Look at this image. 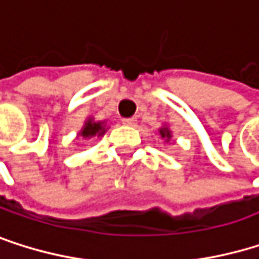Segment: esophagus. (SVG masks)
<instances>
[{"mask_svg": "<svg viewBox=\"0 0 259 259\" xmlns=\"http://www.w3.org/2000/svg\"><path fill=\"white\" fill-rule=\"evenodd\" d=\"M122 123H123V125H128V126H134V125H137V119H136V117L122 119Z\"/></svg>", "mask_w": 259, "mask_h": 259, "instance_id": "esophagus-1", "label": "esophagus"}]
</instances>
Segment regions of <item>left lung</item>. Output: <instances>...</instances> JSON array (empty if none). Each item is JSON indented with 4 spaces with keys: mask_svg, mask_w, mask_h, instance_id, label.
<instances>
[{
    "mask_svg": "<svg viewBox=\"0 0 259 259\" xmlns=\"http://www.w3.org/2000/svg\"><path fill=\"white\" fill-rule=\"evenodd\" d=\"M159 134H160L162 139H165V142H168V140L171 139V131L168 130V126H162V128L159 130Z\"/></svg>",
    "mask_w": 259,
    "mask_h": 259,
    "instance_id": "obj_1",
    "label": "left lung"
}]
</instances>
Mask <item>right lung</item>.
<instances>
[{"label": "right lung", "mask_w": 259, "mask_h": 259, "mask_svg": "<svg viewBox=\"0 0 259 259\" xmlns=\"http://www.w3.org/2000/svg\"><path fill=\"white\" fill-rule=\"evenodd\" d=\"M105 122H94V119H88L84 122V126L81 128L80 134L83 139H91V137H102L105 134Z\"/></svg>", "instance_id": "1"}]
</instances>
